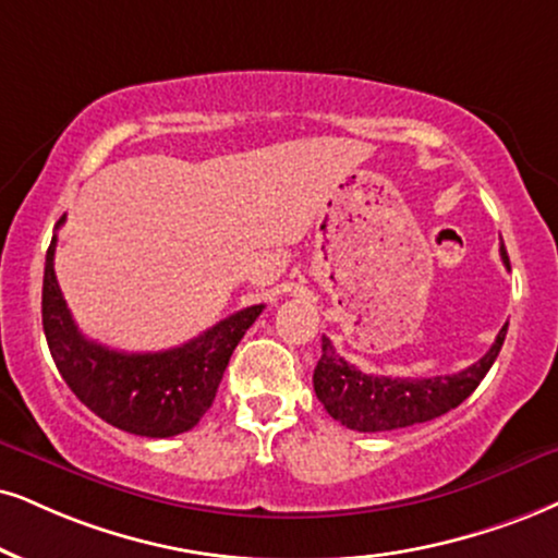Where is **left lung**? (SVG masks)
<instances>
[{
    "label": "left lung",
    "mask_w": 558,
    "mask_h": 558,
    "mask_svg": "<svg viewBox=\"0 0 558 558\" xmlns=\"http://www.w3.org/2000/svg\"><path fill=\"white\" fill-rule=\"evenodd\" d=\"M499 253L505 266L510 268L505 245L499 247ZM507 326L510 323L501 326L489 352L471 367L460 369L456 375L435 377L364 375L360 367L349 364L336 352L331 339L323 336V354L313 373L315 396L336 422L354 432H390L432 422L450 409H458L478 388V383L484 380V375L499 356Z\"/></svg>",
    "instance_id": "obj_1"
}]
</instances>
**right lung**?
Listing matches in <instances>:
<instances>
[{"instance_id": "add662e5", "label": "right lung", "mask_w": 558, "mask_h": 558, "mask_svg": "<svg viewBox=\"0 0 558 558\" xmlns=\"http://www.w3.org/2000/svg\"><path fill=\"white\" fill-rule=\"evenodd\" d=\"M66 215L57 222L64 225ZM57 235L44 268V333L57 369L72 393L102 422L142 437H175L194 429L209 405L232 352L264 313L251 305L219 320L189 343L147 354H129L89 341L72 320L53 271Z\"/></svg>"}]
</instances>
